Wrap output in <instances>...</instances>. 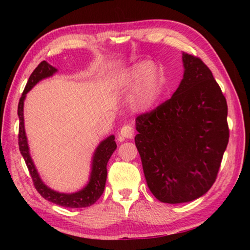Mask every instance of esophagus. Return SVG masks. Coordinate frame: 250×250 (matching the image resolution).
I'll return each instance as SVG.
<instances>
[{
	"label": "esophagus",
	"mask_w": 250,
	"mask_h": 250,
	"mask_svg": "<svg viewBox=\"0 0 250 250\" xmlns=\"http://www.w3.org/2000/svg\"><path fill=\"white\" fill-rule=\"evenodd\" d=\"M133 134H134L133 126L130 125H126L121 128L120 133H119V139L120 140H125V139H132Z\"/></svg>",
	"instance_id": "34e87169"
}]
</instances>
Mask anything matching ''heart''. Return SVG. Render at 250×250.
Segmentation results:
<instances>
[{"instance_id":"obj_1","label":"heart","mask_w":250,"mask_h":250,"mask_svg":"<svg viewBox=\"0 0 250 250\" xmlns=\"http://www.w3.org/2000/svg\"><path fill=\"white\" fill-rule=\"evenodd\" d=\"M125 83L133 89L130 96L131 108L138 111H146L158 101L162 91V77L156 70L154 62L146 61L135 64L125 77Z\"/></svg>"}]
</instances>
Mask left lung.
<instances>
[{
  "label": "left lung",
  "mask_w": 250,
  "mask_h": 250,
  "mask_svg": "<svg viewBox=\"0 0 250 250\" xmlns=\"http://www.w3.org/2000/svg\"><path fill=\"white\" fill-rule=\"evenodd\" d=\"M184 76L170 99L135 119L134 141L152 194L177 204L216 181L229 139L227 103L201 58L183 53Z\"/></svg>",
  "instance_id": "obj_1"
}]
</instances>
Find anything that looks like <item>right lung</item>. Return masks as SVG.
Returning a JSON list of instances; mask_svg holds the SVG:
<instances>
[{"label":"right lung","instance_id":"right-lung-1","mask_svg":"<svg viewBox=\"0 0 250 250\" xmlns=\"http://www.w3.org/2000/svg\"><path fill=\"white\" fill-rule=\"evenodd\" d=\"M57 69L55 67L50 66L45 61L36 67L32 75L29 76L26 86L24 88L22 97L20 98L19 107H18V115L20 118V126H19V146L21 154L23 155L25 163L28 168L29 174L33 180V184L35 186L36 191L39 192L45 200L54 203V204L69 207V208H82V207H88L98 201V198L103 195L105 180H107V163L112 155L113 152L117 149V145L115 142V137L110 135L105 140L100 143L99 146L94 154V160H92V170L90 174V181L86 188H83L82 191L73 194H64L55 192L53 189L47 188L37 173L34 163L29 155L27 139L25 135L24 130V117H23V107H24V99L27 92L40 82L46 77H49L54 73H56Z\"/></svg>","mask_w":250,"mask_h":250}]
</instances>
